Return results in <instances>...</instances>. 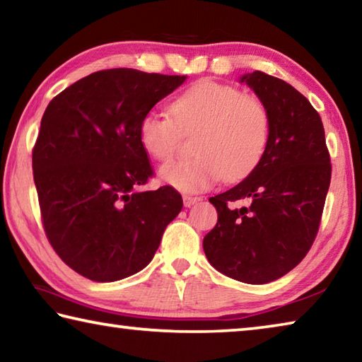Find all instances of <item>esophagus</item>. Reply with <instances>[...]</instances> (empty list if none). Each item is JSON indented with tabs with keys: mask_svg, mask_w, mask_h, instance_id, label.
<instances>
[{
	"mask_svg": "<svg viewBox=\"0 0 362 362\" xmlns=\"http://www.w3.org/2000/svg\"><path fill=\"white\" fill-rule=\"evenodd\" d=\"M199 201H201L199 196H188V194L183 196V206L185 207H192L193 204L199 203Z\"/></svg>",
	"mask_w": 362,
	"mask_h": 362,
	"instance_id": "obj_1",
	"label": "esophagus"
}]
</instances>
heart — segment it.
<instances>
[{"label":"heart","instance_id":"b5f03b06","mask_svg":"<svg viewBox=\"0 0 362 362\" xmlns=\"http://www.w3.org/2000/svg\"><path fill=\"white\" fill-rule=\"evenodd\" d=\"M169 115L146 113L139 124V140L156 161L175 156L182 134H194L193 156L159 170L168 185L194 193L220 179L236 182L249 175L265 155L269 113L259 97L235 86L203 79L177 95Z\"/></svg>","mask_w":362,"mask_h":362}]
</instances>
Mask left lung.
Instances as JSON below:
<instances>
[{
  "label": "left lung",
  "instance_id": "left-lung-1",
  "mask_svg": "<svg viewBox=\"0 0 362 362\" xmlns=\"http://www.w3.org/2000/svg\"><path fill=\"white\" fill-rule=\"evenodd\" d=\"M241 83L268 108L269 140L246 179L209 199L218 220L203 247L220 273L241 283L267 284L308 254L332 166L321 116L305 95L263 71L247 73Z\"/></svg>",
  "mask_w": 362,
  "mask_h": 362
}]
</instances>
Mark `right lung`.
<instances>
[{"label": "right lung", "instance_id": "1", "mask_svg": "<svg viewBox=\"0 0 362 362\" xmlns=\"http://www.w3.org/2000/svg\"><path fill=\"white\" fill-rule=\"evenodd\" d=\"M187 76L134 69L90 73L49 102L33 146V179L52 249L81 276L112 283L151 262L183 201L153 177L140 119Z\"/></svg>", "mask_w": 362, "mask_h": 362}]
</instances>
